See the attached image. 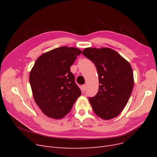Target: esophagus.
<instances>
[{"label": "esophagus", "mask_w": 157, "mask_h": 157, "mask_svg": "<svg viewBox=\"0 0 157 157\" xmlns=\"http://www.w3.org/2000/svg\"><path fill=\"white\" fill-rule=\"evenodd\" d=\"M86 85H82V91L83 92H84L85 91V90H86Z\"/></svg>", "instance_id": "1"}]
</instances>
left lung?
Instances as JSON below:
<instances>
[{"mask_svg":"<svg viewBox=\"0 0 157 157\" xmlns=\"http://www.w3.org/2000/svg\"><path fill=\"white\" fill-rule=\"evenodd\" d=\"M82 54L92 61L98 71V92L88 98L93 111L105 120L116 117L125 107L134 86L130 64L109 48H87Z\"/></svg>","mask_w":157,"mask_h":157,"instance_id":"obj_1","label":"left lung"}]
</instances>
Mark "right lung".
<instances>
[{
	"mask_svg": "<svg viewBox=\"0 0 157 157\" xmlns=\"http://www.w3.org/2000/svg\"><path fill=\"white\" fill-rule=\"evenodd\" d=\"M82 53L76 48L61 46L40 56L29 75L33 98L44 115L63 118L81 95L70 67Z\"/></svg>",
	"mask_w": 157,
	"mask_h": 157,
	"instance_id": "add662e5",
	"label": "right lung"
}]
</instances>
